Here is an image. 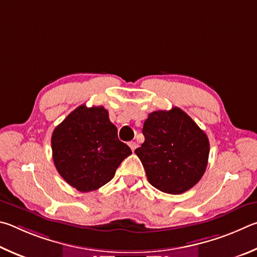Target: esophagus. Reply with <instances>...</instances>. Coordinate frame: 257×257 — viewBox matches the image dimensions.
<instances>
[{
  "instance_id": "34e87169",
  "label": "esophagus",
  "mask_w": 257,
  "mask_h": 257,
  "mask_svg": "<svg viewBox=\"0 0 257 257\" xmlns=\"http://www.w3.org/2000/svg\"><path fill=\"white\" fill-rule=\"evenodd\" d=\"M128 146H130V148H131V150L134 151L138 148V143L136 141H131V142H128Z\"/></svg>"
}]
</instances>
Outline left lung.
Masks as SVG:
<instances>
[{
	"label": "left lung",
	"instance_id": "obj_1",
	"mask_svg": "<svg viewBox=\"0 0 257 257\" xmlns=\"http://www.w3.org/2000/svg\"><path fill=\"white\" fill-rule=\"evenodd\" d=\"M145 142L136 150L152 186L182 194L199 183L208 166L206 134L181 108L152 111L143 124Z\"/></svg>",
	"mask_w": 257,
	"mask_h": 257
}]
</instances>
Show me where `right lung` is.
I'll list each match as a JSON object with an SVG mask.
<instances>
[{"instance_id": "add662e5", "label": "right lung", "mask_w": 257, "mask_h": 257, "mask_svg": "<svg viewBox=\"0 0 257 257\" xmlns=\"http://www.w3.org/2000/svg\"><path fill=\"white\" fill-rule=\"evenodd\" d=\"M53 160L58 174L80 192L98 190L114 177L127 145L118 140L116 126L102 106L81 105L52 134Z\"/></svg>"}]
</instances>
